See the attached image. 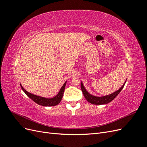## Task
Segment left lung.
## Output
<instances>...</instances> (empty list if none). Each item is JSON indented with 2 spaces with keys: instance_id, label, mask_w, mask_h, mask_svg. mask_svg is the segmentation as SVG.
<instances>
[{
  "instance_id": "left-lung-1",
  "label": "left lung",
  "mask_w": 147,
  "mask_h": 147,
  "mask_svg": "<svg viewBox=\"0 0 147 147\" xmlns=\"http://www.w3.org/2000/svg\"><path fill=\"white\" fill-rule=\"evenodd\" d=\"M126 82V80L124 83L123 86L120 88L118 90L112 93V94H110L109 95L104 96H101V97L96 96L91 94L90 92H89L88 91H86V90L83 86V84L82 82H81V89L84 97H85V99L90 102V103L92 104H95V105H103V104H108L111 101H112L115 97L118 95L119 93L121 91Z\"/></svg>"
}]
</instances>
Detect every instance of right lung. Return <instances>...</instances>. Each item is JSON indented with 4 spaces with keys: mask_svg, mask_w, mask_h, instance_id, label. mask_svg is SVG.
<instances>
[{
    "mask_svg": "<svg viewBox=\"0 0 147 147\" xmlns=\"http://www.w3.org/2000/svg\"><path fill=\"white\" fill-rule=\"evenodd\" d=\"M66 83H67V81L64 83L63 86L61 87L59 92L57 93V94L55 97H51V98H46V97H43L33 94L32 93L29 92L28 91L24 90V88L22 86L21 84H20V86L22 90L24 92L25 94L27 95L30 99H31L33 101H34L35 103H37L40 105H42L45 107H51V106H55L57 105L62 100Z\"/></svg>",
    "mask_w": 147,
    "mask_h": 147,
    "instance_id": "obj_1",
    "label": "right lung"
}]
</instances>
